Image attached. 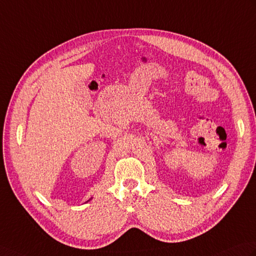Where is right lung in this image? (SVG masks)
Segmentation results:
<instances>
[{
  "mask_svg": "<svg viewBox=\"0 0 256 256\" xmlns=\"http://www.w3.org/2000/svg\"><path fill=\"white\" fill-rule=\"evenodd\" d=\"M90 200H92V198H90Z\"/></svg>",
  "mask_w": 256,
  "mask_h": 256,
  "instance_id": "right-lung-1",
  "label": "right lung"
}]
</instances>
